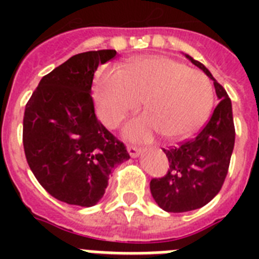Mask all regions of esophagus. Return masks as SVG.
I'll return each instance as SVG.
<instances>
[{
    "label": "esophagus",
    "instance_id": "34e87169",
    "mask_svg": "<svg viewBox=\"0 0 259 259\" xmlns=\"http://www.w3.org/2000/svg\"><path fill=\"white\" fill-rule=\"evenodd\" d=\"M127 152H129V154L132 157H137V156H140V153H141V149L137 148V146L127 145Z\"/></svg>",
    "mask_w": 259,
    "mask_h": 259
}]
</instances>
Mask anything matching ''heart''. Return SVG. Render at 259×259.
I'll return each mask as SVG.
<instances>
[{
	"instance_id": "1",
	"label": "heart",
	"mask_w": 259,
	"mask_h": 259,
	"mask_svg": "<svg viewBox=\"0 0 259 259\" xmlns=\"http://www.w3.org/2000/svg\"><path fill=\"white\" fill-rule=\"evenodd\" d=\"M97 113L115 127L144 101L146 115L125 126V136L145 141L156 132L165 138L191 134L204 122L212 107L213 89L201 71L165 56H144L123 71H102L95 80Z\"/></svg>"
}]
</instances>
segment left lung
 I'll return each instance as SVG.
<instances>
[{"instance_id":"obj_1","label":"left lung","mask_w":259,"mask_h":259,"mask_svg":"<svg viewBox=\"0 0 259 259\" xmlns=\"http://www.w3.org/2000/svg\"><path fill=\"white\" fill-rule=\"evenodd\" d=\"M209 79L221 99L212 115L193 137L162 149L169 168L162 177L150 180V192L166 212H187L212 200L222 189L235 142L233 107L222 84L200 62L185 55Z\"/></svg>"}]
</instances>
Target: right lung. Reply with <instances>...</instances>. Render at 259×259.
<instances>
[{
    "label": "right lung",
    "instance_id": "right-lung-1",
    "mask_svg": "<svg viewBox=\"0 0 259 259\" xmlns=\"http://www.w3.org/2000/svg\"><path fill=\"white\" fill-rule=\"evenodd\" d=\"M115 55L114 50L75 55L42 76L25 106L28 165L42 188L67 204H97L111 170L130 158L123 142L98 121L91 97L98 66Z\"/></svg>",
    "mask_w": 259,
    "mask_h": 259
}]
</instances>
